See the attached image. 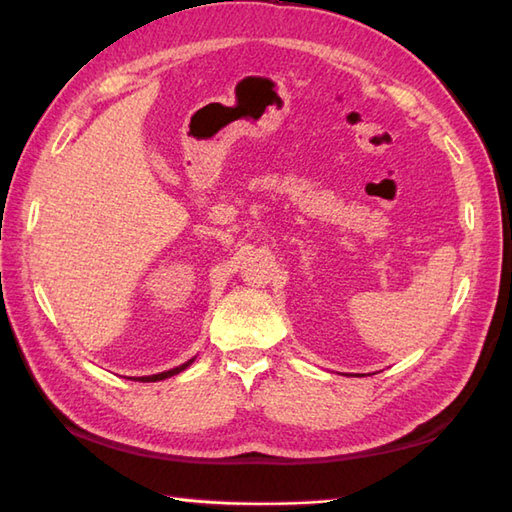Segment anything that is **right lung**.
Returning <instances> with one entry per match:
<instances>
[{"instance_id": "obj_1", "label": "right lung", "mask_w": 512, "mask_h": 512, "mask_svg": "<svg viewBox=\"0 0 512 512\" xmlns=\"http://www.w3.org/2000/svg\"><path fill=\"white\" fill-rule=\"evenodd\" d=\"M191 363H193V358H191V361H187V363H182L180 367L169 369V372H160V374H154V376H138V378H134V380H140V383H156V380H165V378H169V376H176V374L184 372V369H187Z\"/></svg>"}]
</instances>
